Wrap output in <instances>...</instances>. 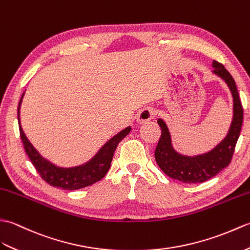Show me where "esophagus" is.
Instances as JSON below:
<instances>
[{
	"label": "esophagus",
	"instance_id": "34e87169",
	"mask_svg": "<svg viewBox=\"0 0 250 250\" xmlns=\"http://www.w3.org/2000/svg\"><path fill=\"white\" fill-rule=\"evenodd\" d=\"M155 116V111L153 109H149V108H146L141 110L139 114L137 116V122L139 124H143L146 123V122L152 120Z\"/></svg>",
	"mask_w": 250,
	"mask_h": 250
}]
</instances>
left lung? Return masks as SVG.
Segmentation results:
<instances>
[{
    "mask_svg": "<svg viewBox=\"0 0 250 250\" xmlns=\"http://www.w3.org/2000/svg\"><path fill=\"white\" fill-rule=\"evenodd\" d=\"M213 73L225 80L233 97V120L228 135L217 146L208 153L198 156L190 157L182 155L172 146L171 135L167 125L162 119L157 121L162 128V136L155 149L156 163L168 176L187 184H197L208 181L228 167L233 156L243 124V107L233 77L217 61L213 62Z\"/></svg>",
    "mask_w": 250,
    "mask_h": 250,
    "instance_id": "left-lung-1",
    "label": "left lung"
}]
</instances>
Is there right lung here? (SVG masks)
Instances as JSON below:
<instances>
[{"mask_svg": "<svg viewBox=\"0 0 250 250\" xmlns=\"http://www.w3.org/2000/svg\"><path fill=\"white\" fill-rule=\"evenodd\" d=\"M24 93L22 94L18 106V123L19 131L22 143H23L26 155L31 159L32 164L34 165L36 171L40 173L42 179L47 182L49 185L53 187L62 188L64 190H76L80 188L90 186L94 183L101 181L108 172L111 162H112L113 155L116 146L122 139L129 134L130 126L120 131L118 135L104 144V146L99 149L98 153L94 156L90 162L77 166L73 168H62L50 163L49 160L43 158L37 152V149L32 146V143L24 135L20 124V104L22 102Z\"/></svg>", "mask_w": 250, "mask_h": 250, "instance_id": "add662e5", "label": "right lung"}]
</instances>
